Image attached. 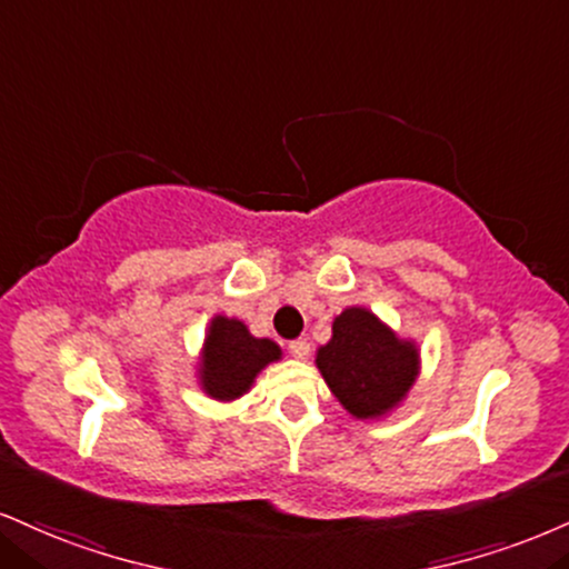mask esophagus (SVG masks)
<instances>
[{
  "instance_id": "esophagus-1",
  "label": "esophagus",
  "mask_w": 569,
  "mask_h": 569,
  "mask_svg": "<svg viewBox=\"0 0 569 569\" xmlns=\"http://www.w3.org/2000/svg\"><path fill=\"white\" fill-rule=\"evenodd\" d=\"M289 352H291L297 360H307V355H310V341H307V339H293V341H289Z\"/></svg>"
}]
</instances>
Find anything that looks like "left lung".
<instances>
[{
  "label": "left lung",
  "mask_w": 569,
  "mask_h": 569,
  "mask_svg": "<svg viewBox=\"0 0 569 569\" xmlns=\"http://www.w3.org/2000/svg\"><path fill=\"white\" fill-rule=\"evenodd\" d=\"M315 366L355 419H381L406 400L419 376V347L400 339L366 307H347L333 320L331 341Z\"/></svg>",
  "instance_id": "obj_1"
}]
</instances>
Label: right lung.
Segmentation results:
<instances>
[{
    "label": "right lung",
    "instance_id": "right-lung-1",
    "mask_svg": "<svg viewBox=\"0 0 569 569\" xmlns=\"http://www.w3.org/2000/svg\"><path fill=\"white\" fill-rule=\"evenodd\" d=\"M276 360H280L276 341L251 337L241 320L214 315L203 339L198 381L209 397L230 402L249 392L259 371Z\"/></svg>",
    "mask_w": 569,
    "mask_h": 569
}]
</instances>
